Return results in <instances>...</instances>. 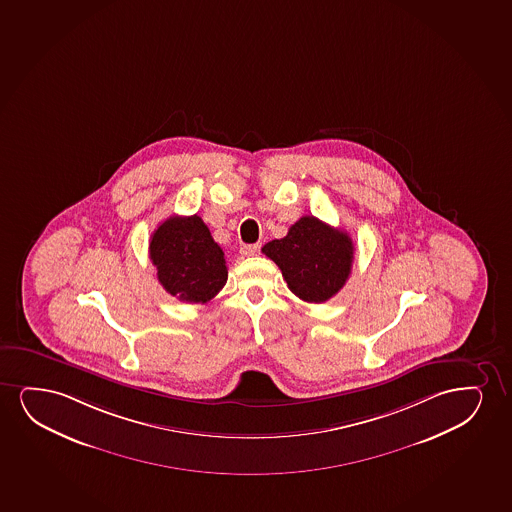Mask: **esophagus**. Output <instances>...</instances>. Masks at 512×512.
<instances>
[{
	"label": "esophagus",
	"mask_w": 512,
	"mask_h": 512,
	"mask_svg": "<svg viewBox=\"0 0 512 512\" xmlns=\"http://www.w3.org/2000/svg\"><path fill=\"white\" fill-rule=\"evenodd\" d=\"M260 253V245H246L241 248V255L243 257H255V255H259Z\"/></svg>",
	"instance_id": "obj_1"
}]
</instances>
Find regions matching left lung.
<instances>
[{
	"label": "left lung",
	"instance_id": "1",
	"mask_svg": "<svg viewBox=\"0 0 512 512\" xmlns=\"http://www.w3.org/2000/svg\"><path fill=\"white\" fill-rule=\"evenodd\" d=\"M262 252L276 262L288 288L311 304L326 302L340 292L354 259L349 234L312 215L297 220L285 238L269 241Z\"/></svg>",
	"mask_w": 512,
	"mask_h": 512
}]
</instances>
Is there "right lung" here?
Masks as SVG:
<instances>
[{
  "mask_svg": "<svg viewBox=\"0 0 512 512\" xmlns=\"http://www.w3.org/2000/svg\"><path fill=\"white\" fill-rule=\"evenodd\" d=\"M149 257L161 286L180 302L206 304L226 285L224 252L198 215L160 224L149 241Z\"/></svg>",
  "mask_w": 512,
  "mask_h": 512,
  "instance_id": "add662e5",
  "label": "right lung"
}]
</instances>
